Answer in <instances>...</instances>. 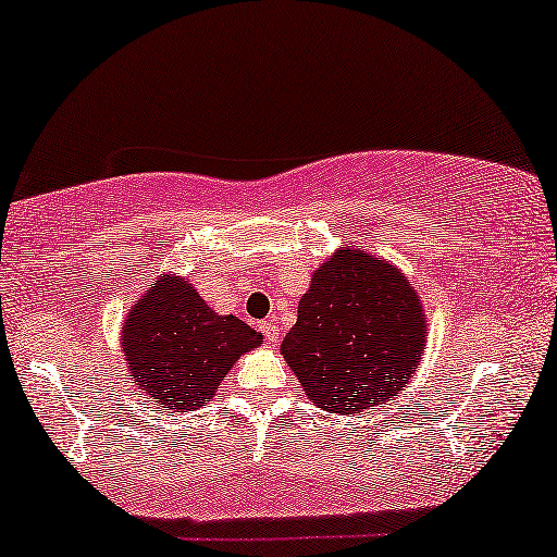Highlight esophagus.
Masks as SVG:
<instances>
[{"label":"esophagus","instance_id":"esophagus-1","mask_svg":"<svg viewBox=\"0 0 557 557\" xmlns=\"http://www.w3.org/2000/svg\"><path fill=\"white\" fill-rule=\"evenodd\" d=\"M259 329H261L263 336H267V341H269L271 346H276L278 341H281V338H278V326H276V323H273V321H261Z\"/></svg>","mask_w":557,"mask_h":557}]
</instances>
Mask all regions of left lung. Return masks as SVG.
Returning a JSON list of instances; mask_svg holds the SVG:
<instances>
[{
    "mask_svg": "<svg viewBox=\"0 0 557 557\" xmlns=\"http://www.w3.org/2000/svg\"><path fill=\"white\" fill-rule=\"evenodd\" d=\"M423 346L413 284L388 261L338 249L313 273L281 354L311 404L348 416L404 391Z\"/></svg>",
    "mask_w": 557,
    "mask_h": 557,
    "instance_id": "obj_1",
    "label": "left lung"
}]
</instances>
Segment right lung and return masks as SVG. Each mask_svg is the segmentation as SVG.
Segmentation results:
<instances>
[{"label":"right lung","instance_id":"right-lung-1","mask_svg":"<svg viewBox=\"0 0 557 557\" xmlns=\"http://www.w3.org/2000/svg\"><path fill=\"white\" fill-rule=\"evenodd\" d=\"M259 344L261 333L249 323L213 313L189 281L164 273L134 304L122 329L134 383L174 413L216 396L231 366Z\"/></svg>","mask_w":557,"mask_h":557}]
</instances>
